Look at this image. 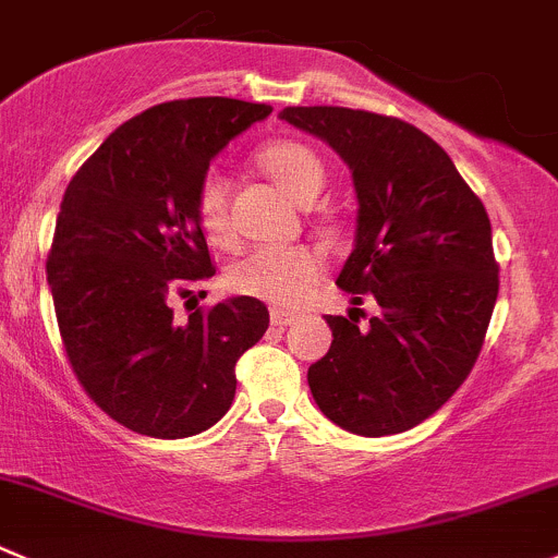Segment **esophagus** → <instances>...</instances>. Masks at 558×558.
<instances>
[{
	"label": "esophagus",
	"instance_id": "1",
	"mask_svg": "<svg viewBox=\"0 0 558 558\" xmlns=\"http://www.w3.org/2000/svg\"><path fill=\"white\" fill-rule=\"evenodd\" d=\"M294 322H296L294 313L280 311V307H275V311H272V324H275V327L283 329V327H291V324H294Z\"/></svg>",
	"mask_w": 558,
	"mask_h": 558
}]
</instances>
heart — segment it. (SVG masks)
<instances>
[{"label": "heart", "instance_id": "1", "mask_svg": "<svg viewBox=\"0 0 558 558\" xmlns=\"http://www.w3.org/2000/svg\"><path fill=\"white\" fill-rule=\"evenodd\" d=\"M262 166L294 202L311 204L324 187V166L311 147L300 142H275L262 153ZM196 215L213 240L229 236L226 180L207 171L196 191ZM322 275V258L311 247L256 245L242 253L226 272L231 291L275 305H294Z\"/></svg>", "mask_w": 558, "mask_h": 558}]
</instances>
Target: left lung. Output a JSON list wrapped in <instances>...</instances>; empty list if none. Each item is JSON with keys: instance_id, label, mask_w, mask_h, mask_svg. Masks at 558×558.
Instances as JSON below:
<instances>
[{"instance_id": "1", "label": "left lung", "mask_w": 558, "mask_h": 558, "mask_svg": "<svg viewBox=\"0 0 558 558\" xmlns=\"http://www.w3.org/2000/svg\"><path fill=\"white\" fill-rule=\"evenodd\" d=\"M280 119L349 166L354 251L335 283L381 307L365 327L354 313L327 316L332 345L307 367L313 400L356 436L403 434L452 398L483 349L499 294L488 213L403 119L340 106H289Z\"/></svg>"}]
</instances>
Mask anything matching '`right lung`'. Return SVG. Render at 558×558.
<instances>
[{
  "instance_id": "1",
  "label": "right lung",
  "mask_w": 558,
  "mask_h": 558,
  "mask_svg": "<svg viewBox=\"0 0 558 558\" xmlns=\"http://www.w3.org/2000/svg\"><path fill=\"white\" fill-rule=\"evenodd\" d=\"M269 113L234 97L160 102L119 124L64 191L46 262L59 332L81 387L135 434L185 439L213 428L234 400L236 360L267 332L269 311L253 296L185 324L169 300L215 275L198 182Z\"/></svg>"
}]
</instances>
